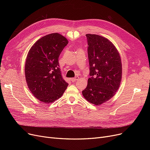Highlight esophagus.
<instances>
[{
  "label": "esophagus",
  "mask_w": 150,
  "mask_h": 150,
  "mask_svg": "<svg viewBox=\"0 0 150 150\" xmlns=\"http://www.w3.org/2000/svg\"><path fill=\"white\" fill-rule=\"evenodd\" d=\"M78 80H79V76H75V77L72 78V79H71V81H72V82H75L76 81H78Z\"/></svg>",
  "instance_id": "34e87169"
}]
</instances>
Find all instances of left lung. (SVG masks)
Returning a JSON list of instances; mask_svg holds the SVG:
<instances>
[{
  "label": "left lung",
  "instance_id": "1",
  "mask_svg": "<svg viewBox=\"0 0 150 150\" xmlns=\"http://www.w3.org/2000/svg\"><path fill=\"white\" fill-rule=\"evenodd\" d=\"M86 36L91 77L82 93L86 100L98 106L111 99L119 88L121 58L116 47L107 38L97 35Z\"/></svg>",
  "mask_w": 150,
  "mask_h": 150
}]
</instances>
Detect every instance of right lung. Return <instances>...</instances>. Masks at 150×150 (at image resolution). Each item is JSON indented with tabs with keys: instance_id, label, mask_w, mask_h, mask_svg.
Instances as JSON below:
<instances>
[{
	"instance_id": "right-lung-1",
	"label": "right lung",
	"mask_w": 150,
	"mask_h": 150,
	"mask_svg": "<svg viewBox=\"0 0 150 150\" xmlns=\"http://www.w3.org/2000/svg\"><path fill=\"white\" fill-rule=\"evenodd\" d=\"M67 44L64 36L52 33L39 39L28 53L25 65L26 82L33 95L43 103H52L59 98L68 86L61 75L58 62Z\"/></svg>"
}]
</instances>
